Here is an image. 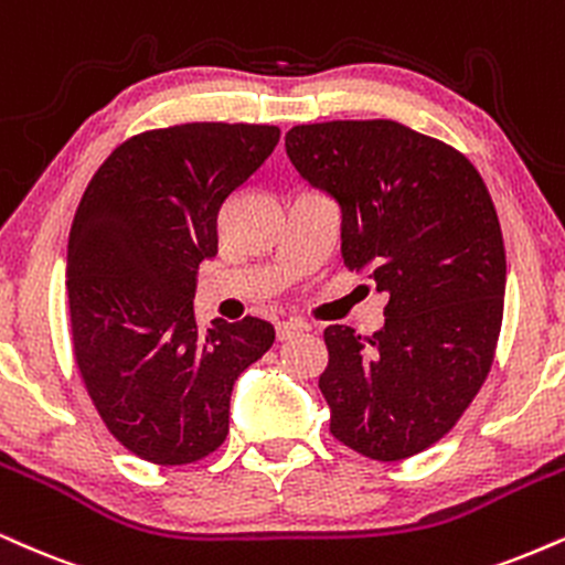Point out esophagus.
<instances>
[{
    "mask_svg": "<svg viewBox=\"0 0 565 565\" xmlns=\"http://www.w3.org/2000/svg\"><path fill=\"white\" fill-rule=\"evenodd\" d=\"M300 334H302V323H297V321L276 323V339H278V342H289V339H295Z\"/></svg>",
    "mask_w": 565,
    "mask_h": 565,
    "instance_id": "obj_1",
    "label": "esophagus"
}]
</instances>
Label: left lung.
I'll use <instances>...</instances> for the list:
<instances>
[{"instance_id":"8db88e82","label":"left lung","mask_w":565,"mask_h":565,"mask_svg":"<svg viewBox=\"0 0 565 565\" xmlns=\"http://www.w3.org/2000/svg\"><path fill=\"white\" fill-rule=\"evenodd\" d=\"M287 154L342 210V257L384 291V326L323 331L331 434L371 460L424 452L492 369L505 297L498 210L466 154L394 120L295 126Z\"/></svg>"}]
</instances>
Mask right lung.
Wrapping results in <instances>:
<instances>
[{"mask_svg": "<svg viewBox=\"0 0 565 565\" xmlns=\"http://www.w3.org/2000/svg\"><path fill=\"white\" fill-rule=\"evenodd\" d=\"M276 126L183 124L124 141L88 181L67 239L73 352L126 450L186 466L228 434L231 390L274 344L268 321L196 326L217 215L278 145Z\"/></svg>", "mask_w": 565, "mask_h": 565, "instance_id": "right-lung-1", "label": "right lung"}]
</instances>
